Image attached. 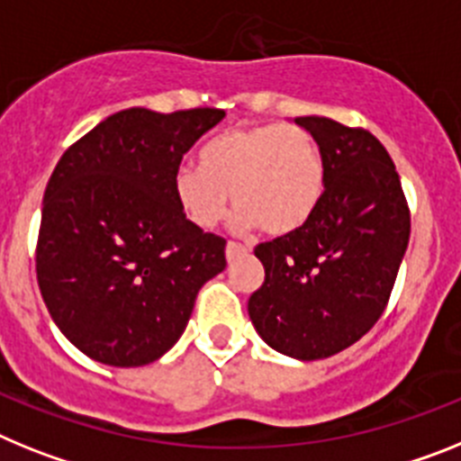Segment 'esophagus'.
Masks as SVG:
<instances>
[{"instance_id": "obj_1", "label": "esophagus", "mask_w": 461, "mask_h": 461, "mask_svg": "<svg viewBox=\"0 0 461 461\" xmlns=\"http://www.w3.org/2000/svg\"><path fill=\"white\" fill-rule=\"evenodd\" d=\"M248 253V246H243V243H236V241H230L225 248V255H227V262H234L236 258H241V255Z\"/></svg>"}]
</instances>
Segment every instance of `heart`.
I'll return each instance as SVG.
<instances>
[{
  "mask_svg": "<svg viewBox=\"0 0 461 461\" xmlns=\"http://www.w3.org/2000/svg\"><path fill=\"white\" fill-rule=\"evenodd\" d=\"M202 164L174 171L176 202L192 225L213 230L230 211L236 230L285 236L302 230L325 194V159L311 131L297 125L234 127L202 148Z\"/></svg>",
  "mask_w": 461,
  "mask_h": 461,
  "instance_id": "b5f03b06",
  "label": "heart"
}]
</instances>
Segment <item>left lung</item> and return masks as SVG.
I'll return each mask as SVG.
<instances>
[{
    "label": "left lung",
    "mask_w": 461,
    "mask_h": 461,
    "mask_svg": "<svg viewBox=\"0 0 461 461\" xmlns=\"http://www.w3.org/2000/svg\"><path fill=\"white\" fill-rule=\"evenodd\" d=\"M325 159V194L302 230L255 248L264 283L248 299L255 330L294 359L359 341L385 311L411 236V211L385 146L362 127L294 120Z\"/></svg>",
    "instance_id": "8db88e82"
}]
</instances>
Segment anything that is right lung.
<instances>
[{
  "label": "right lung",
  "instance_id": "1",
  "mask_svg": "<svg viewBox=\"0 0 461 461\" xmlns=\"http://www.w3.org/2000/svg\"><path fill=\"white\" fill-rule=\"evenodd\" d=\"M222 118L127 109L59 158L43 192L37 280L55 325L95 362L162 357L227 267L225 239L192 225L174 194L183 155Z\"/></svg>",
  "mask_w": 461,
  "mask_h": 461
}]
</instances>
